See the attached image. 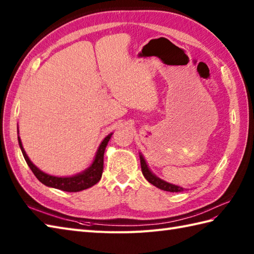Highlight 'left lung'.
I'll list each match as a JSON object with an SVG mask.
<instances>
[{
    "label": "left lung",
    "mask_w": 254,
    "mask_h": 254,
    "mask_svg": "<svg viewBox=\"0 0 254 254\" xmlns=\"http://www.w3.org/2000/svg\"><path fill=\"white\" fill-rule=\"evenodd\" d=\"M139 159H141V168H142V172L144 177L146 178V180L152 183L153 186L157 187L158 189H160V190H164V191H168V192H180L182 191L183 189L178 187V186H174V185H170V183L166 182L164 180H160L159 178L156 177L155 175H153L152 172H150V170L148 169V167L146 165V161L144 160L143 156L141 155L139 156Z\"/></svg>",
    "instance_id": "left-lung-1"
}]
</instances>
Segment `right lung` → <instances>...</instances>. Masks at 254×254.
<instances>
[{"instance_id":"add662e5","label":"right lung","mask_w":254,"mask_h":254,"mask_svg":"<svg viewBox=\"0 0 254 254\" xmlns=\"http://www.w3.org/2000/svg\"><path fill=\"white\" fill-rule=\"evenodd\" d=\"M112 134H109L102 143L100 144V146L98 148V152L96 154V157L93 165H91L87 170H85L84 172L76 176L73 177H67V178H59V177H53L50 175H47L45 172H42L39 170L37 167L31 163L29 160L28 156L26 155L25 150L23 148V145H21L20 138L18 136V143L21 149V153L24 155V158L26 160L27 165L29 166V168L31 171L34 172V175L36 178L39 180L41 183H44L45 186L51 187V188H56L59 189V190L65 191V192H78L85 190V189H88L90 187H93L96 185L97 182L100 180L101 175H102V170H104V153L108 142L111 137Z\"/></svg>"}]
</instances>
